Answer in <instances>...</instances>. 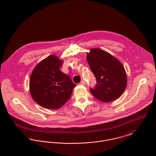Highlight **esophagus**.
Masks as SVG:
<instances>
[{"instance_id": "esophagus-1", "label": "esophagus", "mask_w": 156, "mask_h": 156, "mask_svg": "<svg viewBox=\"0 0 156 156\" xmlns=\"http://www.w3.org/2000/svg\"><path fill=\"white\" fill-rule=\"evenodd\" d=\"M80 85H83V86H84V85H85L86 84V82H85V81H84V80H83V81H81V82H80Z\"/></svg>"}]
</instances>
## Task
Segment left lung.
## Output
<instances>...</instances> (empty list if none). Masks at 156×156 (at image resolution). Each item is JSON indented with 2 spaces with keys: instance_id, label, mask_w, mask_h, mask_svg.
I'll return each mask as SVG.
<instances>
[{
  "instance_id": "obj_1",
  "label": "left lung",
  "mask_w": 156,
  "mask_h": 156,
  "mask_svg": "<svg viewBox=\"0 0 156 156\" xmlns=\"http://www.w3.org/2000/svg\"><path fill=\"white\" fill-rule=\"evenodd\" d=\"M86 54L87 61L96 80L94 89H90L91 93L104 102L118 99L127 84L126 74L122 63L110 53L98 48L90 49Z\"/></svg>"
}]
</instances>
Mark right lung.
Wrapping results in <instances>:
<instances>
[{"label": "right lung", "instance_id": "right-lung-1", "mask_svg": "<svg viewBox=\"0 0 156 156\" xmlns=\"http://www.w3.org/2000/svg\"><path fill=\"white\" fill-rule=\"evenodd\" d=\"M62 60L51 55L38 62L30 80L32 99L47 109H58L70 99L76 86L69 75L60 70Z\"/></svg>", "mask_w": 156, "mask_h": 156}]
</instances>
